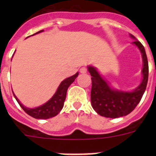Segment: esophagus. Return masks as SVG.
I'll list each match as a JSON object with an SVG mask.
<instances>
[{"mask_svg":"<svg viewBox=\"0 0 156 156\" xmlns=\"http://www.w3.org/2000/svg\"><path fill=\"white\" fill-rule=\"evenodd\" d=\"M80 72L81 73H86L87 72V69L86 67H82V68L80 69Z\"/></svg>","mask_w":156,"mask_h":156,"instance_id":"1","label":"esophagus"}]
</instances>
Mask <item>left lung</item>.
Instances as JSON below:
<instances>
[{
    "label": "left lung",
    "instance_id": "8db88e82",
    "mask_svg": "<svg viewBox=\"0 0 156 156\" xmlns=\"http://www.w3.org/2000/svg\"><path fill=\"white\" fill-rule=\"evenodd\" d=\"M130 37L135 39L131 34ZM133 44L139 48L143 59L142 81L133 91L125 92L112 89L96 69L92 66L87 67L92 80L90 92L92 107L101 116L115 119L128 115L136 108L145 91L148 79V58L141 43L134 41Z\"/></svg>",
    "mask_w": 156,
    "mask_h": 156
}]
</instances>
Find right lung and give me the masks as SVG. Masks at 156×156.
I'll use <instances>...</instances> for the list:
<instances>
[{
    "instance_id": "right-lung-1",
    "label": "right lung",
    "mask_w": 156,
    "mask_h": 156,
    "mask_svg": "<svg viewBox=\"0 0 156 156\" xmlns=\"http://www.w3.org/2000/svg\"><path fill=\"white\" fill-rule=\"evenodd\" d=\"M44 30H40L39 32H37L35 34H39L41 33ZM78 73L75 74V75L69 77V78H66V80L62 81V82L60 83L58 88L57 91L55 92V94H54L53 97L48 101V102H46L45 104L42 105L41 106H39L37 108H30L25 107L24 105L20 103L19 99L17 98L15 94L13 93L14 97L16 98V101H18V103L19 104V105L21 106V108L24 110L26 112H27L28 115H30V116L34 117L35 119H49V118H52V117L55 116L58 114L60 112L62 109L63 108V105H64V101L66 100V92L68 90V87L70 85L74 82V80H76V78L78 76Z\"/></svg>"
}]
</instances>
